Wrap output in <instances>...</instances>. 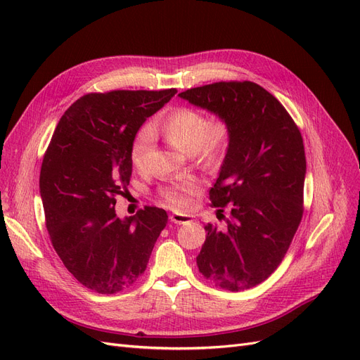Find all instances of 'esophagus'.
Returning a JSON list of instances; mask_svg holds the SVG:
<instances>
[{"mask_svg":"<svg viewBox=\"0 0 360 360\" xmlns=\"http://www.w3.org/2000/svg\"><path fill=\"white\" fill-rule=\"evenodd\" d=\"M169 221L174 224H186L192 221V216L189 214H183V213H171L169 214Z\"/></svg>","mask_w":360,"mask_h":360,"instance_id":"34e87169","label":"esophagus"}]
</instances>
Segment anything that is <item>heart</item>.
<instances>
[{
  "label": "heart",
  "mask_w": 360,
  "mask_h": 360,
  "mask_svg": "<svg viewBox=\"0 0 360 360\" xmlns=\"http://www.w3.org/2000/svg\"><path fill=\"white\" fill-rule=\"evenodd\" d=\"M159 130L168 143L192 155L204 169H216L221 165L231 139V126L221 115L207 118L201 111L191 106L172 110L159 122ZM153 143V130L148 126L139 129L130 147V159L135 167H141L143 159ZM197 184L191 180L172 183L160 189L163 204L171 209L184 210L191 204Z\"/></svg>",
  "instance_id": "b5f03b06"
}]
</instances>
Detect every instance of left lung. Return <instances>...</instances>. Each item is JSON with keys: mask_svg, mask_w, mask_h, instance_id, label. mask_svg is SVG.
<instances>
[{"mask_svg": "<svg viewBox=\"0 0 360 360\" xmlns=\"http://www.w3.org/2000/svg\"><path fill=\"white\" fill-rule=\"evenodd\" d=\"M225 117L231 139L212 205L230 209L226 226L207 224L197 257L205 279L230 291L252 288L281 264L303 214L307 159L300 130L284 106L250 81L214 82L179 94Z\"/></svg>", "mask_w": 360, "mask_h": 360, "instance_id": "left-lung-1", "label": "left lung"}]
</instances>
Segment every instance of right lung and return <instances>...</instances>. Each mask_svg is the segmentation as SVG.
Wrapping results in <instances>:
<instances>
[{
  "instance_id": "obj_1",
  "label": "right lung",
  "mask_w": 360,
  "mask_h": 360,
  "mask_svg": "<svg viewBox=\"0 0 360 360\" xmlns=\"http://www.w3.org/2000/svg\"><path fill=\"white\" fill-rule=\"evenodd\" d=\"M176 93L85 94L60 118L43 158L40 195L52 246L70 274L99 294L135 284L167 225L159 207L124 219L114 207L132 176L135 135Z\"/></svg>"
}]
</instances>
